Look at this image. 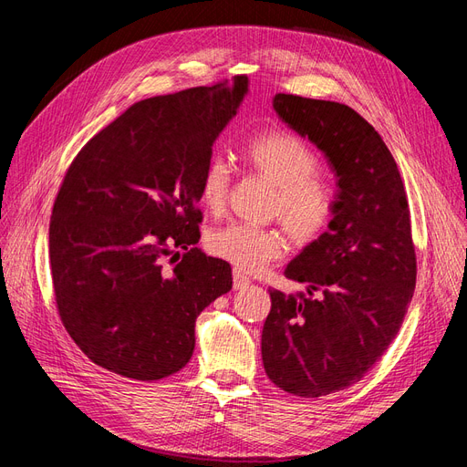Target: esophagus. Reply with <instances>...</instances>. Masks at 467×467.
<instances>
[{
	"instance_id": "1",
	"label": "esophagus",
	"mask_w": 467,
	"mask_h": 467,
	"mask_svg": "<svg viewBox=\"0 0 467 467\" xmlns=\"http://www.w3.org/2000/svg\"><path fill=\"white\" fill-rule=\"evenodd\" d=\"M249 285H251V278H249L245 273H242V271H237V268H234V288L242 290V288H245V286H249Z\"/></svg>"
}]
</instances>
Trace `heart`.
Listing matches in <instances>:
<instances>
[{"label": "heart", "instance_id": "1", "mask_svg": "<svg viewBox=\"0 0 467 467\" xmlns=\"http://www.w3.org/2000/svg\"><path fill=\"white\" fill-rule=\"evenodd\" d=\"M247 169L276 187L273 214L296 244H312L329 228L337 212V192L319 175L317 153L302 138L285 130L251 136L242 148ZM232 185V169L220 153L210 155L199 179L201 202L222 212ZM212 255L232 263L237 271L257 273L278 259L285 242L276 230L234 222L208 235Z\"/></svg>", "mask_w": 467, "mask_h": 467}]
</instances>
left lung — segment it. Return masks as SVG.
<instances>
[{
    "label": "left lung",
    "mask_w": 467,
    "mask_h": 467,
    "mask_svg": "<svg viewBox=\"0 0 467 467\" xmlns=\"http://www.w3.org/2000/svg\"><path fill=\"white\" fill-rule=\"evenodd\" d=\"M273 107L327 155L338 191L329 230L285 271L307 290H271L263 364L280 389L321 398L360 381L401 327L417 280L411 212L398 163L355 109L288 93Z\"/></svg>",
    "instance_id": "left-lung-1"
}]
</instances>
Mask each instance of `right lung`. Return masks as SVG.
Here are the masks:
<instances>
[{"mask_svg": "<svg viewBox=\"0 0 467 467\" xmlns=\"http://www.w3.org/2000/svg\"><path fill=\"white\" fill-rule=\"evenodd\" d=\"M245 93L247 76H235L144 99L67 167L50 218L52 285L66 331L97 366L142 381L179 372L196 317L232 290L230 263L194 247L196 202L212 144ZM175 246L186 253L167 272Z\"/></svg>", "mask_w": 467, "mask_h": 467, "instance_id": "1", "label": "right lung"}]
</instances>
